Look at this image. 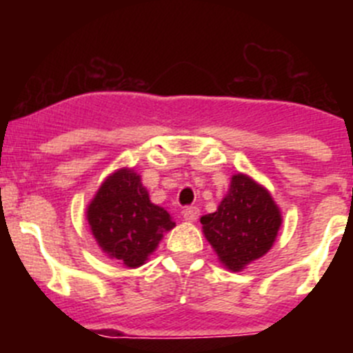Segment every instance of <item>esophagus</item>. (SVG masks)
Here are the masks:
<instances>
[{
	"label": "esophagus",
	"mask_w": 353,
	"mask_h": 353,
	"mask_svg": "<svg viewBox=\"0 0 353 353\" xmlns=\"http://www.w3.org/2000/svg\"><path fill=\"white\" fill-rule=\"evenodd\" d=\"M199 208L197 205H187V208L183 209V218L185 221H195V219L199 218Z\"/></svg>",
	"instance_id": "1"
}]
</instances>
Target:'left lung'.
Returning a JSON list of instances; mask_svg holds the SVG:
<instances>
[{
    "label": "left lung",
    "instance_id": "left-lung-1",
    "mask_svg": "<svg viewBox=\"0 0 353 353\" xmlns=\"http://www.w3.org/2000/svg\"><path fill=\"white\" fill-rule=\"evenodd\" d=\"M202 230L228 270L240 271L263 257L273 245L281 225L270 192L245 175H233L218 211L201 218Z\"/></svg>",
    "mask_w": 353,
    "mask_h": 353
}]
</instances>
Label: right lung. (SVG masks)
Segmentation results:
<instances>
[{
    "instance_id": "right-lung-1",
    "label": "right lung",
    "mask_w": 353,
    "mask_h": 353,
    "mask_svg": "<svg viewBox=\"0 0 353 353\" xmlns=\"http://www.w3.org/2000/svg\"><path fill=\"white\" fill-rule=\"evenodd\" d=\"M87 219L101 249L128 268L144 264L163 233L175 226L168 211L149 201L141 176L132 170H120L101 185Z\"/></svg>"
}]
</instances>
